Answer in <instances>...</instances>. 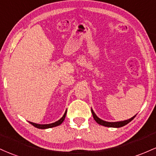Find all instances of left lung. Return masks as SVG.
Returning <instances> with one entry per match:
<instances>
[{"label":"left lung","instance_id":"8db88e82","mask_svg":"<svg viewBox=\"0 0 156 156\" xmlns=\"http://www.w3.org/2000/svg\"><path fill=\"white\" fill-rule=\"evenodd\" d=\"M92 111V116H93L94 119H95V121H96L98 124H100V125H102V126H107V127H121V126H125L126 124H127L128 123L130 122L131 121H133V119H134V118L136 117V115L135 116H133V118H131V119H128V120H126V121H119V122H107V121H103V120L100 119L95 114V112H93V110L91 109Z\"/></svg>","mask_w":156,"mask_h":156}]
</instances>
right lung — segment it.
Listing matches in <instances>:
<instances>
[{
    "instance_id": "add662e5",
    "label": "right lung",
    "mask_w": 156,
    "mask_h": 156,
    "mask_svg": "<svg viewBox=\"0 0 156 156\" xmlns=\"http://www.w3.org/2000/svg\"><path fill=\"white\" fill-rule=\"evenodd\" d=\"M66 111L65 112V113L63 117L61 118V119L58 120V121L56 122L52 123V124H35V123H32V122H30L32 125H33L35 127L38 128V129H47V128H51V127H54V126H57L63 123V121H64L65 117H66Z\"/></svg>"
}]
</instances>
